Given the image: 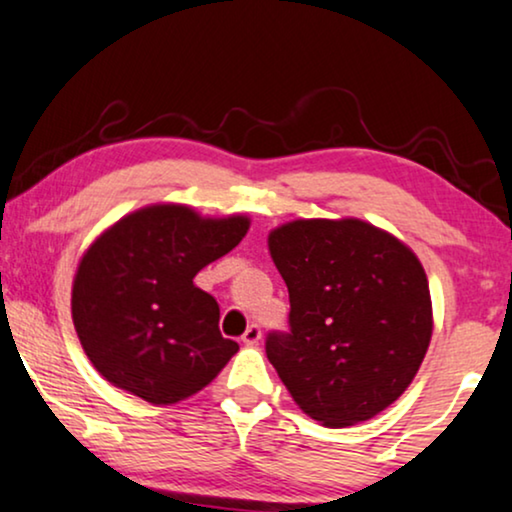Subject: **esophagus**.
I'll return each mask as SVG.
<instances>
[{
  "label": "esophagus",
  "mask_w": 512,
  "mask_h": 512,
  "mask_svg": "<svg viewBox=\"0 0 512 512\" xmlns=\"http://www.w3.org/2000/svg\"><path fill=\"white\" fill-rule=\"evenodd\" d=\"M245 345L248 347H255V345H260V340H262V331H260V326H257V323H252V326H248V331L243 333V338H241Z\"/></svg>",
  "instance_id": "1"
}]
</instances>
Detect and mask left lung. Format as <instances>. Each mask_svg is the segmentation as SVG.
I'll return each mask as SVG.
<instances>
[{
    "instance_id": "8db88e82",
    "label": "left lung",
    "mask_w": 512,
    "mask_h": 512,
    "mask_svg": "<svg viewBox=\"0 0 512 512\" xmlns=\"http://www.w3.org/2000/svg\"><path fill=\"white\" fill-rule=\"evenodd\" d=\"M267 245L290 295V335H269L267 357L290 397L326 428L378 416L430 347V286L416 252L357 217L293 219Z\"/></svg>"
}]
</instances>
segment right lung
Wrapping results in <instances>:
<instances>
[{
    "label": "right lung",
    "mask_w": 512,
    "mask_h": 512,
    "mask_svg": "<svg viewBox=\"0 0 512 512\" xmlns=\"http://www.w3.org/2000/svg\"><path fill=\"white\" fill-rule=\"evenodd\" d=\"M248 229V215L210 217L184 203H153L89 243L73 278L70 312L103 380L153 406H170L217 378L238 342L222 338L215 297L193 278L234 250Z\"/></svg>",
    "instance_id": "add662e5"
}]
</instances>
